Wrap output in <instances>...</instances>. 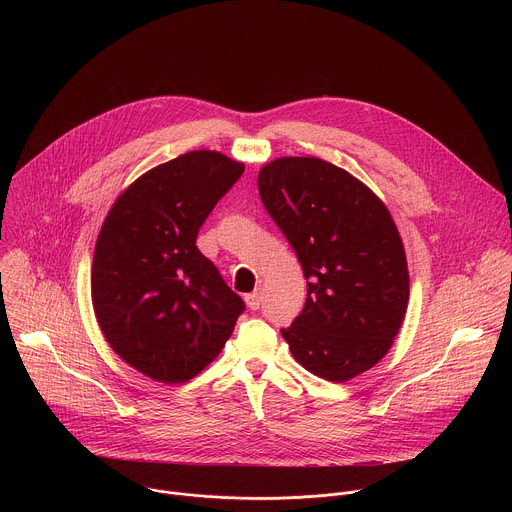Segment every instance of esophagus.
<instances>
[{"label": "esophagus", "mask_w": 512, "mask_h": 512, "mask_svg": "<svg viewBox=\"0 0 512 512\" xmlns=\"http://www.w3.org/2000/svg\"><path fill=\"white\" fill-rule=\"evenodd\" d=\"M261 298H263L261 289H255V291H251V294H247V296H245V302H247V306H249L251 310H259V306H261Z\"/></svg>", "instance_id": "34e87169"}]
</instances>
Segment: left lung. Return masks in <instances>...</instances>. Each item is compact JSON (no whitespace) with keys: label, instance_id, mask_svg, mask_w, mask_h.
<instances>
[{"label":"left lung","instance_id":"8db88e82","mask_svg":"<svg viewBox=\"0 0 512 512\" xmlns=\"http://www.w3.org/2000/svg\"><path fill=\"white\" fill-rule=\"evenodd\" d=\"M257 184L308 279L302 314L281 328L291 354L332 383L369 371L391 348L409 300L405 249L387 206L318 158H279Z\"/></svg>","mask_w":512,"mask_h":512}]
</instances>
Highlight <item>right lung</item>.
Here are the masks:
<instances>
[{"label":"right lung","instance_id":"add662e5","mask_svg":"<svg viewBox=\"0 0 512 512\" xmlns=\"http://www.w3.org/2000/svg\"><path fill=\"white\" fill-rule=\"evenodd\" d=\"M245 166L198 150L137 178L101 227L91 296L111 348L133 369L172 385L196 377L233 334L245 302L196 237Z\"/></svg>","mask_w":512,"mask_h":512}]
</instances>
